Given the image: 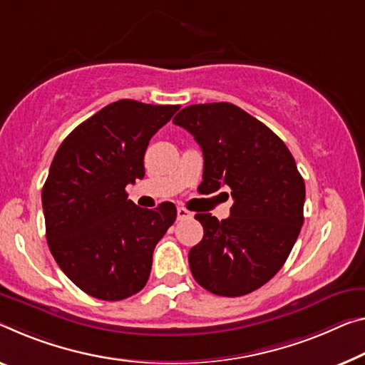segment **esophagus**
<instances>
[{
	"label": "esophagus",
	"mask_w": 365,
	"mask_h": 365,
	"mask_svg": "<svg viewBox=\"0 0 365 365\" xmlns=\"http://www.w3.org/2000/svg\"><path fill=\"white\" fill-rule=\"evenodd\" d=\"M192 217L189 210L184 209V207H178V220H187V218Z\"/></svg>",
	"instance_id": "34e87169"
}]
</instances>
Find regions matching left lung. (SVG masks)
<instances>
[{"instance_id": "obj_1", "label": "left lung", "mask_w": 365, "mask_h": 365, "mask_svg": "<svg viewBox=\"0 0 365 365\" xmlns=\"http://www.w3.org/2000/svg\"><path fill=\"white\" fill-rule=\"evenodd\" d=\"M204 155L205 194L232 190L230 217L195 214L204 238L189 251L197 284L223 297L259 289L284 266L304 225L305 182L285 143L271 128L230 103L179 110Z\"/></svg>"}]
</instances>
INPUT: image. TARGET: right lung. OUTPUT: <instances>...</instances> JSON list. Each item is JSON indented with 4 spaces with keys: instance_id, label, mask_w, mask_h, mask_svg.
Returning <instances> with one entry per match:
<instances>
[{
    "instance_id": "obj_1",
    "label": "right lung",
    "mask_w": 365,
    "mask_h": 365,
    "mask_svg": "<svg viewBox=\"0 0 365 365\" xmlns=\"http://www.w3.org/2000/svg\"><path fill=\"white\" fill-rule=\"evenodd\" d=\"M178 109L120 99L78 125L55 153L42 189L47 243L88 295L115 302L147 284L155 246L178 212L171 202L137 207L125 187L145 176L150 138Z\"/></svg>"
}]
</instances>
